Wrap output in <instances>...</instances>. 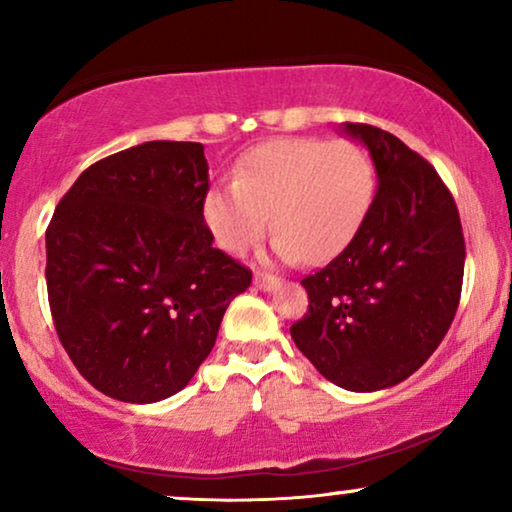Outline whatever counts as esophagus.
<instances>
[{
	"instance_id": "34e87169",
	"label": "esophagus",
	"mask_w": 512,
	"mask_h": 512,
	"mask_svg": "<svg viewBox=\"0 0 512 512\" xmlns=\"http://www.w3.org/2000/svg\"><path fill=\"white\" fill-rule=\"evenodd\" d=\"M255 285L259 287V290H273V287L278 285V278L273 276V273H266V271H257L255 273Z\"/></svg>"
}]
</instances>
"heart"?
Listing matches in <instances>:
<instances>
[{
  "label": "heart",
  "mask_w": 512,
  "mask_h": 512,
  "mask_svg": "<svg viewBox=\"0 0 512 512\" xmlns=\"http://www.w3.org/2000/svg\"><path fill=\"white\" fill-rule=\"evenodd\" d=\"M376 185V164L362 143L287 136L250 148L236 164V181L206 192L204 215L220 246L241 253L264 234L271 211L276 255L322 262L362 227Z\"/></svg>",
  "instance_id": "heart-1"
}]
</instances>
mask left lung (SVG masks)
Wrapping results in <instances>:
<instances>
[{
    "label": "left lung",
    "mask_w": 512,
    "mask_h": 512,
    "mask_svg": "<svg viewBox=\"0 0 512 512\" xmlns=\"http://www.w3.org/2000/svg\"><path fill=\"white\" fill-rule=\"evenodd\" d=\"M343 132L369 148L378 190L348 246L301 280L308 311L290 334L329 383L376 392L420 369L448 334L466 246L455 199L422 155L364 122Z\"/></svg>",
    "instance_id": "8db88e82"
}]
</instances>
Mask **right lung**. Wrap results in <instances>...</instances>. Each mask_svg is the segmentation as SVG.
<instances>
[{"label": "right lung", "mask_w": 512, "mask_h": 512, "mask_svg": "<svg viewBox=\"0 0 512 512\" xmlns=\"http://www.w3.org/2000/svg\"><path fill=\"white\" fill-rule=\"evenodd\" d=\"M208 162L192 141H148L83 171L46 229L48 304L62 348L106 397L181 392L211 355L253 271L213 248Z\"/></svg>", "instance_id": "right-lung-1"}]
</instances>
